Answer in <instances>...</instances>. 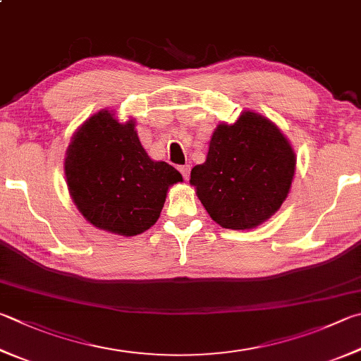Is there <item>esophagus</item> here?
I'll use <instances>...</instances> for the list:
<instances>
[{"instance_id": "1", "label": "esophagus", "mask_w": 361, "mask_h": 361, "mask_svg": "<svg viewBox=\"0 0 361 361\" xmlns=\"http://www.w3.org/2000/svg\"><path fill=\"white\" fill-rule=\"evenodd\" d=\"M180 172H181V175H183V178L185 180H189V175H191V166H181L180 167Z\"/></svg>"}]
</instances>
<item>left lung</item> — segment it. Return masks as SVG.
Here are the masks:
<instances>
[{"label": "left lung", "mask_w": 361, "mask_h": 361, "mask_svg": "<svg viewBox=\"0 0 361 361\" xmlns=\"http://www.w3.org/2000/svg\"><path fill=\"white\" fill-rule=\"evenodd\" d=\"M295 153L283 133L254 112L219 124L207 161L191 170L197 197L219 226L252 228L283 205L293 180Z\"/></svg>", "instance_id": "1"}]
</instances>
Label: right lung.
Listing matches in <instances>:
<instances>
[{"label":"right lung","instance_id":"add662e5","mask_svg":"<svg viewBox=\"0 0 361 361\" xmlns=\"http://www.w3.org/2000/svg\"><path fill=\"white\" fill-rule=\"evenodd\" d=\"M69 192L91 224L134 237L158 221L169 186L183 181L167 162L148 158L134 121L118 123L109 110L85 121L64 162Z\"/></svg>","mask_w":361,"mask_h":361}]
</instances>
